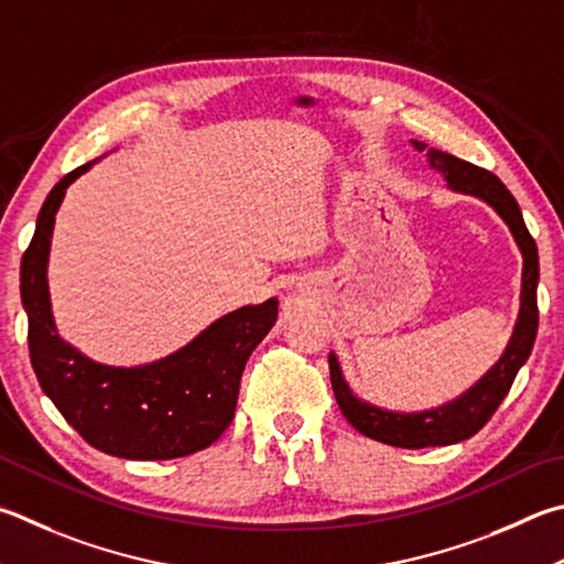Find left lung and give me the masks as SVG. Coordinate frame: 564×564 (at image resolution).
<instances>
[{"instance_id": "8db88e82", "label": "left lung", "mask_w": 564, "mask_h": 564, "mask_svg": "<svg viewBox=\"0 0 564 564\" xmlns=\"http://www.w3.org/2000/svg\"><path fill=\"white\" fill-rule=\"evenodd\" d=\"M412 145L419 152L426 150L424 142L412 140ZM426 162L429 167L442 172L448 189L484 199L508 224L520 253H523V289H520V313L516 330L510 335L506 352L500 355V360L474 387L444 406L426 409V412H389V409L365 402V399L355 397L350 384L345 382L340 362H337L335 352H330L327 365H330L333 392L347 422L360 434L375 438V442L399 448L458 444L474 436L478 429H484L506 399L518 370L525 365L538 335V247L535 239L530 237L516 197L494 172L470 165V162L448 155V152L429 148Z\"/></svg>"}]
</instances>
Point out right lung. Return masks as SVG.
<instances>
[{
	"mask_svg": "<svg viewBox=\"0 0 564 564\" xmlns=\"http://www.w3.org/2000/svg\"><path fill=\"white\" fill-rule=\"evenodd\" d=\"M98 160L68 172L48 192L34 239L22 256V303L36 380L66 422L98 452L130 460L197 454L231 424L241 372L279 317V301L221 315L177 352L138 367L96 362L66 343L56 330L48 299L51 234L68 184Z\"/></svg>",
	"mask_w": 564,
	"mask_h": 564,
	"instance_id": "obj_1",
	"label": "right lung"
}]
</instances>
